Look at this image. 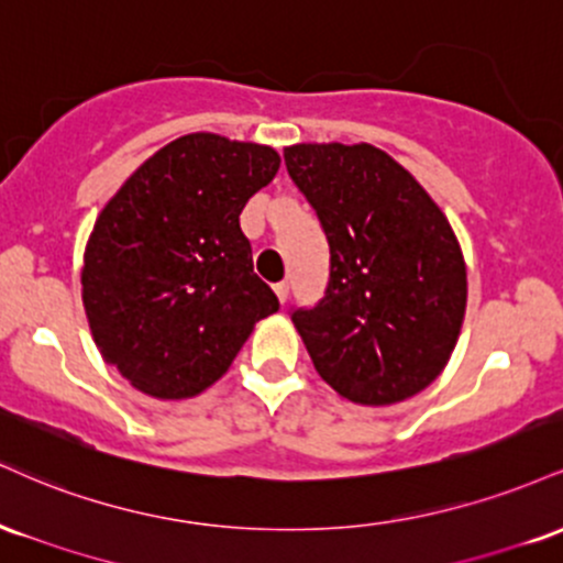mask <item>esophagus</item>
I'll use <instances>...</instances> for the list:
<instances>
[{
	"label": "esophagus",
	"mask_w": 563,
	"mask_h": 563,
	"mask_svg": "<svg viewBox=\"0 0 563 563\" xmlns=\"http://www.w3.org/2000/svg\"><path fill=\"white\" fill-rule=\"evenodd\" d=\"M275 296L277 299H280V303H286V299H288V283L286 280H280V283H275Z\"/></svg>",
	"instance_id": "obj_1"
}]
</instances>
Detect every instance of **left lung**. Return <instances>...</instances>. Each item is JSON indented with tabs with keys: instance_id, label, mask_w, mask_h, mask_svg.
Listing matches in <instances>:
<instances>
[{
	"instance_id": "obj_1",
	"label": "left lung",
	"mask_w": 563,
	"mask_h": 563,
	"mask_svg": "<svg viewBox=\"0 0 563 563\" xmlns=\"http://www.w3.org/2000/svg\"><path fill=\"white\" fill-rule=\"evenodd\" d=\"M283 158L331 249L325 296L290 309L314 371L357 405L423 391L466 314V262L448 217L367 142L290 145Z\"/></svg>"
}]
</instances>
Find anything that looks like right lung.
Wrapping results in <instances>:
<instances>
[{
  "label": "right lung",
  "instance_id": "1",
  "mask_svg": "<svg viewBox=\"0 0 563 563\" xmlns=\"http://www.w3.org/2000/svg\"><path fill=\"white\" fill-rule=\"evenodd\" d=\"M280 156L209 132L161 147L97 217L81 269L95 344L134 389L187 399L209 389L260 320L280 309L241 230Z\"/></svg>",
  "mask_w": 563,
  "mask_h": 563
}]
</instances>
